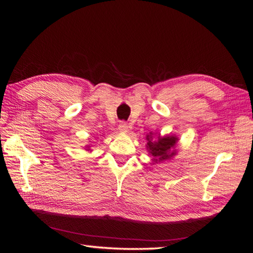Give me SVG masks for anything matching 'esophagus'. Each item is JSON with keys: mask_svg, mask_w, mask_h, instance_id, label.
<instances>
[{"mask_svg": "<svg viewBox=\"0 0 253 253\" xmlns=\"http://www.w3.org/2000/svg\"><path fill=\"white\" fill-rule=\"evenodd\" d=\"M118 130L121 132H127L128 131V125L126 122H121L120 125H118Z\"/></svg>", "mask_w": 253, "mask_h": 253, "instance_id": "34e87169", "label": "esophagus"}]
</instances>
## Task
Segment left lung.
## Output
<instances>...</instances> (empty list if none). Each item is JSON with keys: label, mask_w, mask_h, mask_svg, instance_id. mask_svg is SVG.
Instances as JSON below:
<instances>
[{"label": "left lung", "mask_w": 253, "mask_h": 253, "mask_svg": "<svg viewBox=\"0 0 253 253\" xmlns=\"http://www.w3.org/2000/svg\"><path fill=\"white\" fill-rule=\"evenodd\" d=\"M147 149L149 153L153 158L154 163H161L163 161L173 158L176 154L175 147L178 141L176 136H164L161 137L159 135L157 140H153V133L150 132L147 135Z\"/></svg>", "instance_id": "left-lung-1"}]
</instances>
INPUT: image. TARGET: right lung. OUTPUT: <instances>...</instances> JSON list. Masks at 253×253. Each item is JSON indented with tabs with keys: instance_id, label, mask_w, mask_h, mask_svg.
<instances>
[{
	"instance_id": "right-lung-1",
	"label": "right lung",
	"mask_w": 253,
	"mask_h": 253,
	"mask_svg": "<svg viewBox=\"0 0 253 253\" xmlns=\"http://www.w3.org/2000/svg\"><path fill=\"white\" fill-rule=\"evenodd\" d=\"M88 150H90V149H89V147H88Z\"/></svg>"
}]
</instances>
